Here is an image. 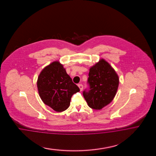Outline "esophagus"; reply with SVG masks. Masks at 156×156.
<instances>
[{"label": "esophagus", "mask_w": 156, "mask_h": 156, "mask_svg": "<svg viewBox=\"0 0 156 156\" xmlns=\"http://www.w3.org/2000/svg\"><path fill=\"white\" fill-rule=\"evenodd\" d=\"M78 87H80V91H82V90H83V86L82 85V84H78Z\"/></svg>", "instance_id": "esophagus-1"}]
</instances>
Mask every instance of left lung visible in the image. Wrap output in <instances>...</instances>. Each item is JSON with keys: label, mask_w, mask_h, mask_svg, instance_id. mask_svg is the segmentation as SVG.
I'll return each instance as SVG.
<instances>
[{"label": "left lung", "mask_w": 156, "mask_h": 156, "mask_svg": "<svg viewBox=\"0 0 156 156\" xmlns=\"http://www.w3.org/2000/svg\"><path fill=\"white\" fill-rule=\"evenodd\" d=\"M89 87L83 95L91 109L100 110L113 99L119 84V78L112 66L104 59L90 69L87 80Z\"/></svg>", "instance_id": "1"}]
</instances>
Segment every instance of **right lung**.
<instances>
[{"mask_svg":"<svg viewBox=\"0 0 156 156\" xmlns=\"http://www.w3.org/2000/svg\"><path fill=\"white\" fill-rule=\"evenodd\" d=\"M38 92L44 104L58 112L66 110L70 104L72 95L80 88L59 62L46 66L38 76Z\"/></svg>","mask_w":156,"mask_h":156,"instance_id":"obj_1","label":"right lung"}]
</instances>
